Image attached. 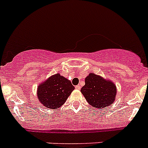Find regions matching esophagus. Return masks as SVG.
Instances as JSON below:
<instances>
[{
  "label": "esophagus",
  "mask_w": 148,
  "mask_h": 148,
  "mask_svg": "<svg viewBox=\"0 0 148 148\" xmlns=\"http://www.w3.org/2000/svg\"><path fill=\"white\" fill-rule=\"evenodd\" d=\"M75 88L77 89V90H79V89H81V86H80L79 85H77V86H75Z\"/></svg>",
  "instance_id": "obj_1"
}]
</instances>
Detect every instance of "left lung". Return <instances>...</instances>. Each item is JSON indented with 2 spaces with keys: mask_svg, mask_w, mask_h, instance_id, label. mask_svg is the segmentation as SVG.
Segmentation results:
<instances>
[{
  "mask_svg": "<svg viewBox=\"0 0 148 148\" xmlns=\"http://www.w3.org/2000/svg\"><path fill=\"white\" fill-rule=\"evenodd\" d=\"M81 92L90 105L102 109L114 102L117 88L112 82L90 73L85 78V85Z\"/></svg>",
  "mask_w": 148,
  "mask_h": 148,
  "instance_id": "8db88e82",
  "label": "left lung"
}]
</instances>
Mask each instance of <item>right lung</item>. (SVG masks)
Masks as SVG:
<instances>
[{
  "instance_id": "obj_1",
  "label": "right lung",
  "mask_w": 148,
  "mask_h": 148,
  "mask_svg": "<svg viewBox=\"0 0 148 148\" xmlns=\"http://www.w3.org/2000/svg\"><path fill=\"white\" fill-rule=\"evenodd\" d=\"M74 89L69 80L56 74L38 85L37 96L44 107L57 109L64 104Z\"/></svg>"
}]
</instances>
